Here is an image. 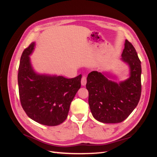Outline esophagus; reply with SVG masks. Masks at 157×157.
Returning a JSON list of instances; mask_svg holds the SVG:
<instances>
[{
  "mask_svg": "<svg viewBox=\"0 0 157 157\" xmlns=\"http://www.w3.org/2000/svg\"><path fill=\"white\" fill-rule=\"evenodd\" d=\"M81 84H82V86H86V76L82 77V80H81Z\"/></svg>",
  "mask_w": 157,
  "mask_h": 157,
  "instance_id": "obj_1",
  "label": "esophagus"
}]
</instances>
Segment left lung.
<instances>
[{
  "mask_svg": "<svg viewBox=\"0 0 157 157\" xmlns=\"http://www.w3.org/2000/svg\"><path fill=\"white\" fill-rule=\"evenodd\" d=\"M121 61L128 66V78L115 82L114 73L92 71L86 88L92 116L104 123L122 122L138 105L141 95V62L133 45L125 40Z\"/></svg>",
  "mask_w": 157,
  "mask_h": 157,
  "instance_id": "obj_1",
  "label": "left lung"
}]
</instances>
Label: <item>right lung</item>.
<instances>
[{
	"label": "right lung",
	"mask_w": 157,
	"mask_h": 157,
	"mask_svg": "<svg viewBox=\"0 0 157 157\" xmlns=\"http://www.w3.org/2000/svg\"><path fill=\"white\" fill-rule=\"evenodd\" d=\"M35 47L34 42L24 50L20 59V101L29 118L42 125L56 126L67 117L71 102L81 87L82 75L68 79L37 72L30 59Z\"/></svg>",
	"instance_id": "obj_1"
}]
</instances>
